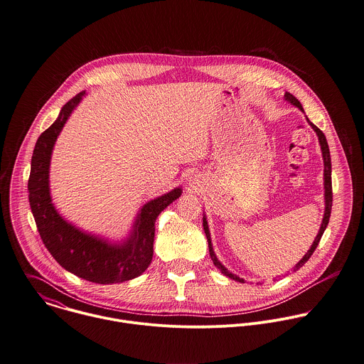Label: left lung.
Here are the masks:
<instances>
[{"mask_svg":"<svg viewBox=\"0 0 364 364\" xmlns=\"http://www.w3.org/2000/svg\"><path fill=\"white\" fill-rule=\"evenodd\" d=\"M284 98H286V101H289L292 105H295L296 108H299V109L304 112V108H302L301 102H299L292 94L286 92V94H284ZM306 121H308V124L312 127V129L315 131V134H316V136H318V141H319V145H321V150H322V159H323V188H325V211H323V219H322V223H321V228H319V232H318L315 240L312 242L309 250L304 255V257L294 266V269H292L294 272H296L298 269H301V267L308 262V259L312 256V253L315 252V249H316V246H318V243H319V240H321V237H322V235H323V232H325V229H326V226H328V223H329V217H331V211H332V164H331L329 146H328L326 138H325V135L322 134V131H321L318 127H315L308 118H306ZM203 226H204V230H205V236H207V239H208L210 256H211V259H213L215 267H218L219 270H220V273L225 274L226 277H229V279H232V280H235V282H239V283H245L243 279H240L239 276L230 273V272L219 262L218 257H217V255H215V252H214L213 243H211V233H210V228H208V222H207V218H205V214H204V218H203Z\"/></svg>","mask_w":364,"mask_h":364,"instance_id":"8db88e82","label":"left lung"}]
</instances>
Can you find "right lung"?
I'll return each mask as SVG.
<instances>
[{"label":"right lung","mask_w":364,"mask_h":364,"mask_svg":"<svg viewBox=\"0 0 364 364\" xmlns=\"http://www.w3.org/2000/svg\"><path fill=\"white\" fill-rule=\"evenodd\" d=\"M84 95L85 91H81L63 105L58 119L35 145L28 181L29 205L46 249L63 269L97 284L124 283L136 279L149 267L153 257L156 218L181 196L183 190L176 187L146 203L128 237L121 242H111L100 235L81 230L63 218L50 197V159L58 136Z\"/></svg>","instance_id":"obj_1"}]
</instances>
